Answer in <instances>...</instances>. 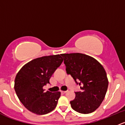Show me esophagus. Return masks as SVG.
Instances as JSON below:
<instances>
[{"label":"esophagus","mask_w":125,"mask_h":125,"mask_svg":"<svg viewBox=\"0 0 125 125\" xmlns=\"http://www.w3.org/2000/svg\"><path fill=\"white\" fill-rule=\"evenodd\" d=\"M66 93H67V91H62V93H63V94H65Z\"/></svg>","instance_id":"esophagus-1"}]
</instances>
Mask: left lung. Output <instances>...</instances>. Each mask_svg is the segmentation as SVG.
<instances>
[{"label":"left lung","mask_w":125,"mask_h":125,"mask_svg":"<svg viewBox=\"0 0 125 125\" xmlns=\"http://www.w3.org/2000/svg\"><path fill=\"white\" fill-rule=\"evenodd\" d=\"M66 73L71 74L82 91L75 93L70 102L72 108L82 114L96 110L104 100L108 86L106 73L101 64L93 57L82 53L62 54Z\"/></svg>","instance_id":"obj_1"}]
</instances>
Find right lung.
<instances>
[{
    "label": "right lung",
    "mask_w": 125,
    "mask_h": 125,
    "mask_svg": "<svg viewBox=\"0 0 125 125\" xmlns=\"http://www.w3.org/2000/svg\"><path fill=\"white\" fill-rule=\"evenodd\" d=\"M63 61L59 54L39 57L25 64L17 73L14 80L15 91L30 111L43 115L55 108L61 93L45 92L43 86L50 83V78Z\"/></svg>",
    "instance_id": "1"
}]
</instances>
